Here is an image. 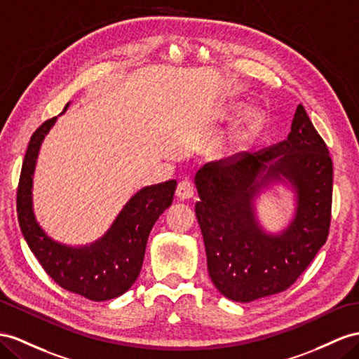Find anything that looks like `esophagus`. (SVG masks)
<instances>
[{
  "label": "esophagus",
  "mask_w": 359,
  "mask_h": 359,
  "mask_svg": "<svg viewBox=\"0 0 359 359\" xmlns=\"http://www.w3.org/2000/svg\"><path fill=\"white\" fill-rule=\"evenodd\" d=\"M176 196L180 200H188L192 196H194V187H192V183L189 180H182L179 182L177 189H176Z\"/></svg>",
  "instance_id": "esophagus-1"
}]
</instances>
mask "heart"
<instances>
[{
  "label": "heart",
  "instance_id": "obj_1",
  "mask_svg": "<svg viewBox=\"0 0 359 359\" xmlns=\"http://www.w3.org/2000/svg\"><path fill=\"white\" fill-rule=\"evenodd\" d=\"M261 121V115L259 114H250L249 116V121H247V127L244 128V132L240 135V140H244L245 136H249V133H252L256 127L259 126Z\"/></svg>",
  "mask_w": 359,
  "mask_h": 359
}]
</instances>
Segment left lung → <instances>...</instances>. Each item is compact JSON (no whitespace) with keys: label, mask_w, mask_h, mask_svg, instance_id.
Instances as JSON below:
<instances>
[{"label":"left lung","mask_w":359,"mask_h":359,"mask_svg":"<svg viewBox=\"0 0 359 359\" xmlns=\"http://www.w3.org/2000/svg\"><path fill=\"white\" fill-rule=\"evenodd\" d=\"M332 159L305 107L297 106L285 141L256 153L209 162L196 174V215L208 271L233 302H253L290 288L327 240ZM274 181L297 192V214L278 236L254 214V198Z\"/></svg>","instance_id":"8db88e82"}]
</instances>
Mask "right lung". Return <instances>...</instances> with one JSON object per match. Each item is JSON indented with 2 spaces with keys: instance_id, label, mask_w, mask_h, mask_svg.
I'll list each match as a JSON object with an SVG mask.
<instances>
[{
  "instance_id": "right-lung-1",
  "label": "right lung",
  "mask_w": 359,
  "mask_h": 359,
  "mask_svg": "<svg viewBox=\"0 0 359 359\" xmlns=\"http://www.w3.org/2000/svg\"><path fill=\"white\" fill-rule=\"evenodd\" d=\"M56 119L57 116L47 119L30 137L16 194L18 222L42 269L62 288L94 302L115 299L140 276L151 227L172 203L177 182L168 180L137 191L95 243L71 247L54 241L36 222L32 189L41 144Z\"/></svg>"
}]
</instances>
